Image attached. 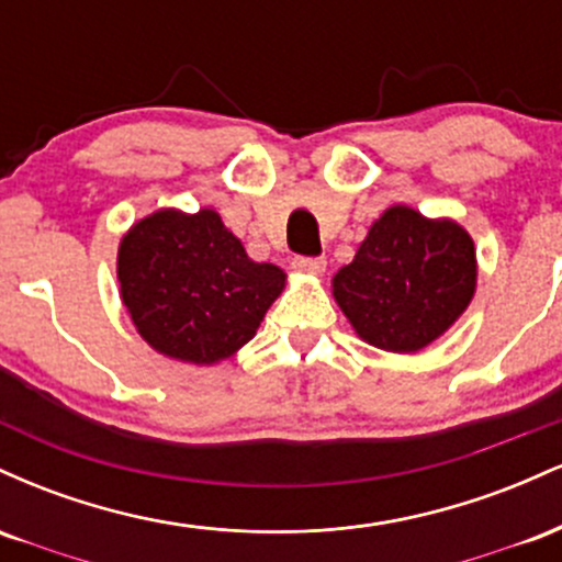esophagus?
I'll use <instances>...</instances> for the list:
<instances>
[{"label": "esophagus", "instance_id": "esophagus-1", "mask_svg": "<svg viewBox=\"0 0 562 562\" xmlns=\"http://www.w3.org/2000/svg\"><path fill=\"white\" fill-rule=\"evenodd\" d=\"M327 261L325 259H293V269L301 274H322L325 272Z\"/></svg>", "mask_w": 562, "mask_h": 562}]
</instances>
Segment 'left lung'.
Listing matches in <instances>:
<instances>
[{
  "label": "left lung",
  "mask_w": 562,
  "mask_h": 562,
  "mask_svg": "<svg viewBox=\"0 0 562 562\" xmlns=\"http://www.w3.org/2000/svg\"><path fill=\"white\" fill-rule=\"evenodd\" d=\"M475 285V243L462 224L391 205L333 277V299L364 344L415 353L465 314Z\"/></svg>",
  "instance_id": "1"
}]
</instances>
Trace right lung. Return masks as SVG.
<instances>
[{
	"instance_id": "1",
	"label": "right lung",
	"mask_w": 562,
	"mask_h": 562,
	"mask_svg": "<svg viewBox=\"0 0 562 562\" xmlns=\"http://www.w3.org/2000/svg\"><path fill=\"white\" fill-rule=\"evenodd\" d=\"M115 274L139 338L198 367L235 357L288 282L280 267L250 259L214 209H158L134 222Z\"/></svg>"
}]
</instances>
